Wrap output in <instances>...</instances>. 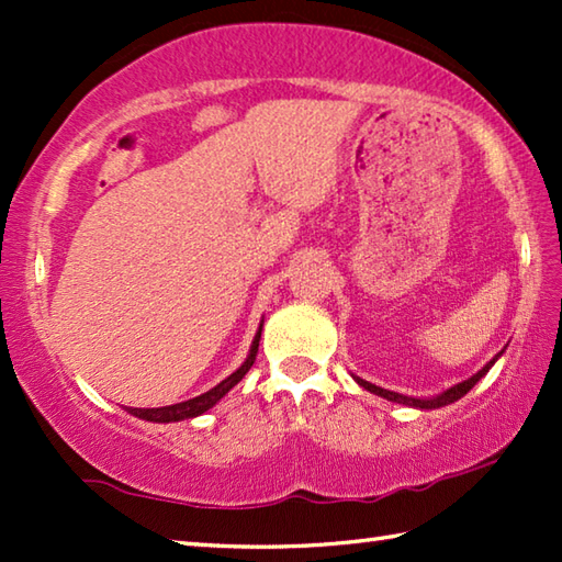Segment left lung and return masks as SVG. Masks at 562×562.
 Masks as SVG:
<instances>
[{"mask_svg":"<svg viewBox=\"0 0 562 562\" xmlns=\"http://www.w3.org/2000/svg\"><path fill=\"white\" fill-rule=\"evenodd\" d=\"M502 357V351L497 353L495 359H490L483 369H480L475 375H471L468 378V381H463V383H458V385H451L449 391H443L441 395H437V397H409V395H400V393H393V391H385V387H378V385H373V383H369V381H363V378H359V375H353V381H357L361 387H366V391L369 393H373V395H381V397H385V400H391V403H397V405H407V407H419V409H437V407H443V405H451V403H456V400H461L468 391H471V387L480 381V378H483L492 366H495V361Z\"/></svg>","mask_w":562,"mask_h":562,"instance_id":"8db88e82","label":"left lung"}]
</instances>
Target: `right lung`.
I'll return each instance as SVG.
<instances>
[{"mask_svg":"<svg viewBox=\"0 0 562 562\" xmlns=\"http://www.w3.org/2000/svg\"><path fill=\"white\" fill-rule=\"evenodd\" d=\"M259 337H261V325L257 329L255 341H251L245 363L239 366L235 373L227 375L225 381H221L215 387H211L209 393H203L199 397H191V400H187V403H177V405H167V407H150V409L125 407V409H128L133 417H140L145 422H165V425H167V422H181V419H191V417L203 415V412L211 409L217 403V400H221L227 391H231V387H235L239 381H243L245 373L251 369V363H255L257 351H259Z\"/></svg>","mask_w":562,"mask_h":562,"instance_id":"obj_1","label":"right lung"}]
</instances>
